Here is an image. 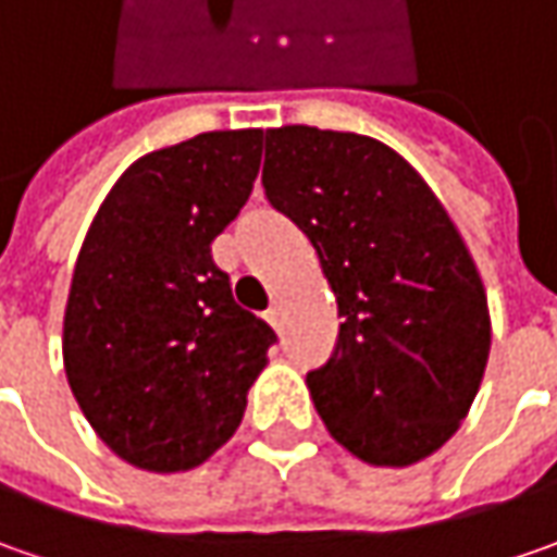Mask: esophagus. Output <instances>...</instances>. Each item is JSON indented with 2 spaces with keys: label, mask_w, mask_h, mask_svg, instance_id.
Masks as SVG:
<instances>
[{
  "label": "esophagus",
  "mask_w": 557,
  "mask_h": 557,
  "mask_svg": "<svg viewBox=\"0 0 557 557\" xmlns=\"http://www.w3.org/2000/svg\"><path fill=\"white\" fill-rule=\"evenodd\" d=\"M268 321L274 326H280V321H283V302H274L268 308Z\"/></svg>",
  "instance_id": "esophagus-1"
}]
</instances>
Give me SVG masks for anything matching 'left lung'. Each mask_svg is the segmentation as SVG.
<instances>
[{
	"label": "left lung",
	"instance_id": "8db88e82",
	"mask_svg": "<svg viewBox=\"0 0 557 557\" xmlns=\"http://www.w3.org/2000/svg\"><path fill=\"white\" fill-rule=\"evenodd\" d=\"M261 183L314 246L343 318L330 361L308 374L330 436L374 468L430 458L468 418L493 343L455 221L374 136L274 127Z\"/></svg>",
	"mask_w": 557,
	"mask_h": 557
}]
</instances>
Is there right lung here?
<instances>
[{"instance_id":"add662e5","label":"right lung","mask_w":557,"mask_h":557,"mask_svg":"<svg viewBox=\"0 0 557 557\" xmlns=\"http://www.w3.org/2000/svg\"><path fill=\"white\" fill-rule=\"evenodd\" d=\"M264 131H211L136 158L74 264L61 358L106 446L139 471L206 465L236 433L274 330L233 302L211 243L246 206Z\"/></svg>"}]
</instances>
